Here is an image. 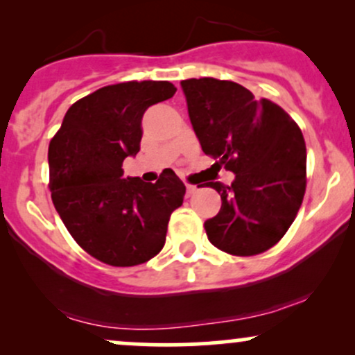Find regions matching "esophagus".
<instances>
[{
    "instance_id": "1",
    "label": "esophagus",
    "mask_w": 355,
    "mask_h": 355,
    "mask_svg": "<svg viewBox=\"0 0 355 355\" xmlns=\"http://www.w3.org/2000/svg\"><path fill=\"white\" fill-rule=\"evenodd\" d=\"M185 187H187V195H189V197H190V195H193L195 191H197V187L190 185V183H185Z\"/></svg>"
}]
</instances>
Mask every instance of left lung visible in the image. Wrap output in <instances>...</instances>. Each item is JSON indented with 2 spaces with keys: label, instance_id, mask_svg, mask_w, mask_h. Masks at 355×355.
Instances as JSON below:
<instances>
[{
  "label": "left lung",
  "instance_id": "left-lung-1",
  "mask_svg": "<svg viewBox=\"0 0 355 355\" xmlns=\"http://www.w3.org/2000/svg\"><path fill=\"white\" fill-rule=\"evenodd\" d=\"M180 85L202 150L235 173L232 185H202L222 197L220 211L205 222L207 237L227 254H262L284 237L302 205V132L279 105L257 100L234 81L190 78Z\"/></svg>",
  "mask_w": 355,
  "mask_h": 355
}]
</instances>
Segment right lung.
I'll list each match as a JSON object with an SVG mask.
<instances>
[{
	"label": "right lung",
	"mask_w": 355,
	"mask_h": 355,
	"mask_svg": "<svg viewBox=\"0 0 355 355\" xmlns=\"http://www.w3.org/2000/svg\"><path fill=\"white\" fill-rule=\"evenodd\" d=\"M177 92L170 81H128L73 103L48 148L51 200L81 248L113 267L150 260L165 245L185 185L173 170L155 183L123 178L140 152L141 118Z\"/></svg>",
	"instance_id": "right-lung-1"
}]
</instances>
